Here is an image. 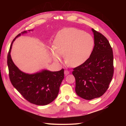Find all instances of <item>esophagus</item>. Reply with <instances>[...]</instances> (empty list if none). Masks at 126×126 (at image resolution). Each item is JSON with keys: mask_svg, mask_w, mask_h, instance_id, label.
<instances>
[{"mask_svg": "<svg viewBox=\"0 0 126 126\" xmlns=\"http://www.w3.org/2000/svg\"><path fill=\"white\" fill-rule=\"evenodd\" d=\"M69 71H68V70H64V74H65V75H68V74H69Z\"/></svg>", "mask_w": 126, "mask_h": 126, "instance_id": "34e87169", "label": "esophagus"}]
</instances>
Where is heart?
I'll return each mask as SVG.
<instances>
[{
  "label": "heart",
  "instance_id": "obj_1",
  "mask_svg": "<svg viewBox=\"0 0 126 126\" xmlns=\"http://www.w3.org/2000/svg\"><path fill=\"white\" fill-rule=\"evenodd\" d=\"M94 40L88 33L76 28H66L57 33L54 40V50L50 54L56 62L65 56L66 62L71 67H77L88 59L94 49Z\"/></svg>",
  "mask_w": 126,
  "mask_h": 126
}]
</instances>
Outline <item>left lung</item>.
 Wrapping results in <instances>:
<instances>
[{"label":"left lung","mask_w":126,"mask_h":126,"mask_svg":"<svg viewBox=\"0 0 126 126\" xmlns=\"http://www.w3.org/2000/svg\"><path fill=\"white\" fill-rule=\"evenodd\" d=\"M94 46L89 58L74 68L75 91L86 100L99 98L108 89L114 72L112 49L108 39L100 32L92 29Z\"/></svg>","instance_id":"left-lung-1"}]
</instances>
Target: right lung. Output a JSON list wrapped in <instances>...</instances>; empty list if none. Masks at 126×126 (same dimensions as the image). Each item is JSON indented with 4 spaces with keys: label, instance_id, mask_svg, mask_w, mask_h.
I'll return each instance as SVG.
<instances>
[{
    "label": "right lung",
    "instance_id": "add662e5",
    "mask_svg": "<svg viewBox=\"0 0 126 126\" xmlns=\"http://www.w3.org/2000/svg\"><path fill=\"white\" fill-rule=\"evenodd\" d=\"M26 32H21L24 33ZM7 56V64L11 84L26 100L36 105L44 106L50 104L58 96L59 87L64 78V69L58 71L43 70L29 75L18 69L11 59L10 51L13 41Z\"/></svg>",
    "mask_w": 126,
    "mask_h": 126
}]
</instances>
